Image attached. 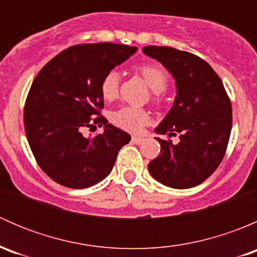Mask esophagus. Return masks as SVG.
<instances>
[{"label": "esophagus", "instance_id": "obj_1", "mask_svg": "<svg viewBox=\"0 0 257 257\" xmlns=\"http://www.w3.org/2000/svg\"><path fill=\"white\" fill-rule=\"evenodd\" d=\"M143 141H144V139L142 138V137H136V136L132 137V142H133L134 144H141Z\"/></svg>", "mask_w": 257, "mask_h": 257}]
</instances>
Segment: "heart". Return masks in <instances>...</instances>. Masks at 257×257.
<instances>
[{
  "mask_svg": "<svg viewBox=\"0 0 257 257\" xmlns=\"http://www.w3.org/2000/svg\"><path fill=\"white\" fill-rule=\"evenodd\" d=\"M138 72L143 77L150 89L153 90V100L159 102L160 95L163 90L168 87V76L163 68L155 64H143L138 67ZM119 83H120V76L116 71H109L100 82V94L105 100H114L119 94ZM114 125L124 131L137 132L148 124L149 121V114L145 109L137 107H121L114 110L110 115Z\"/></svg>",
  "mask_w": 257,
  "mask_h": 257,
  "instance_id": "1",
  "label": "heart"
}]
</instances>
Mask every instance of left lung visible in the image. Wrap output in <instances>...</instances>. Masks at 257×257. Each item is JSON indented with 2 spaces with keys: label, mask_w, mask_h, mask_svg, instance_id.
I'll return each instance as SVG.
<instances>
[{
  "label": "left lung",
  "mask_w": 257,
  "mask_h": 257,
  "mask_svg": "<svg viewBox=\"0 0 257 257\" xmlns=\"http://www.w3.org/2000/svg\"><path fill=\"white\" fill-rule=\"evenodd\" d=\"M143 52L160 62L177 85L174 104L155 132L180 134L178 144L155 138L160 155L148 169L170 188H193L206 180L224 158L232 125L231 102L221 79L200 57L173 47L147 46Z\"/></svg>",
  "instance_id": "1"
}]
</instances>
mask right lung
Segmentation results:
<instances>
[{
	"mask_svg": "<svg viewBox=\"0 0 257 257\" xmlns=\"http://www.w3.org/2000/svg\"><path fill=\"white\" fill-rule=\"evenodd\" d=\"M137 47L115 43L72 46L38 72L23 112L26 137L41 169L72 189L99 183L113 169L116 155L131 136L100 115L103 77L123 63ZM105 125L94 139L82 131Z\"/></svg>",
	"mask_w": 257,
	"mask_h": 257,
	"instance_id": "1",
	"label": "right lung"
}]
</instances>
